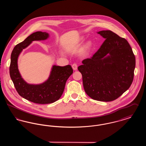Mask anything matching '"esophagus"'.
Listing matches in <instances>:
<instances>
[{"instance_id":"obj_1","label":"esophagus","mask_w":146,"mask_h":146,"mask_svg":"<svg viewBox=\"0 0 146 146\" xmlns=\"http://www.w3.org/2000/svg\"><path fill=\"white\" fill-rule=\"evenodd\" d=\"M72 68L73 69V70H77V68H78V66L76 64V63H73L72 66Z\"/></svg>"}]
</instances>
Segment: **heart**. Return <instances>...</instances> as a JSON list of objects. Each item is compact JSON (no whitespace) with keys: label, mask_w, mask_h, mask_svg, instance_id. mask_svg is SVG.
Returning a JSON list of instances; mask_svg holds the SVG:
<instances>
[{"label":"heart","mask_w":146,"mask_h":146,"mask_svg":"<svg viewBox=\"0 0 146 146\" xmlns=\"http://www.w3.org/2000/svg\"><path fill=\"white\" fill-rule=\"evenodd\" d=\"M91 45V42H88L87 43V44H86V49H89V48L90 47Z\"/></svg>","instance_id":"heart-1"}]
</instances>
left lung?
Wrapping results in <instances>:
<instances>
[{"label":"left lung","mask_w":146,"mask_h":146,"mask_svg":"<svg viewBox=\"0 0 146 146\" xmlns=\"http://www.w3.org/2000/svg\"><path fill=\"white\" fill-rule=\"evenodd\" d=\"M106 39L90 58L78 67L84 89L95 100L110 102L120 97L131 86L136 59L127 41L111 31L97 32Z\"/></svg>","instance_id":"left-lung-1"}]
</instances>
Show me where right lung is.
Instances as JSON below:
<instances>
[{"mask_svg": "<svg viewBox=\"0 0 146 146\" xmlns=\"http://www.w3.org/2000/svg\"><path fill=\"white\" fill-rule=\"evenodd\" d=\"M49 36L46 32H35L23 42L16 45L11 55L10 76L15 89L21 97L35 104H48L59 100L62 95L67 79L73 73L70 65L63 67L54 65L48 79L43 83L29 84L22 78L17 66L18 57L22 51L33 41L44 40Z\"/></svg>", "mask_w": 146, "mask_h": 146, "instance_id": "right-lung-1", "label": "right lung"}]
</instances>
